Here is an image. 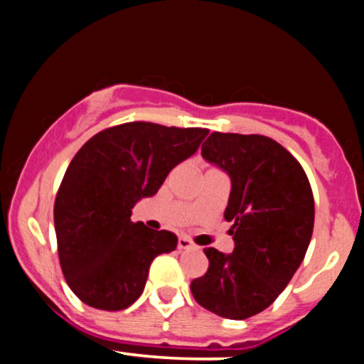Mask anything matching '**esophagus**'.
Returning a JSON list of instances; mask_svg holds the SVG:
<instances>
[{
    "label": "esophagus",
    "mask_w": 364,
    "mask_h": 364,
    "mask_svg": "<svg viewBox=\"0 0 364 364\" xmlns=\"http://www.w3.org/2000/svg\"><path fill=\"white\" fill-rule=\"evenodd\" d=\"M178 248L179 250H191V248H195V245H193V241L190 240V237L181 236L178 240Z\"/></svg>",
    "instance_id": "esophagus-1"
}]
</instances>
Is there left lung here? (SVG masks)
Wrapping results in <instances>:
<instances>
[{"label": "left lung", "instance_id": "1", "mask_svg": "<svg viewBox=\"0 0 364 364\" xmlns=\"http://www.w3.org/2000/svg\"><path fill=\"white\" fill-rule=\"evenodd\" d=\"M202 156L231 178L224 219L232 223L235 250H203L208 270L191 281V294L215 315L245 320L269 308L301 265L315 223L311 186L269 136L214 132Z\"/></svg>", "mask_w": 364, "mask_h": 364}]
</instances>
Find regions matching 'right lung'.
Segmentation results:
<instances>
[{
  "label": "right lung",
  "instance_id": "obj_1",
  "mask_svg": "<svg viewBox=\"0 0 364 364\" xmlns=\"http://www.w3.org/2000/svg\"><path fill=\"white\" fill-rule=\"evenodd\" d=\"M205 128L133 121L102 129L70 162L54 202L63 275L80 301L119 311L140 298L150 263L176 248L169 231L132 223L139 200L193 156Z\"/></svg>",
  "mask_w": 364,
  "mask_h": 364
}]
</instances>
